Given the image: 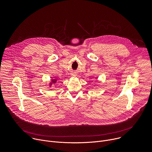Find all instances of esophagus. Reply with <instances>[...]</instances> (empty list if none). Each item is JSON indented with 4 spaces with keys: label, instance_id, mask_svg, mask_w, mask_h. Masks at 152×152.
Masks as SVG:
<instances>
[{
    "label": "esophagus",
    "instance_id": "1",
    "mask_svg": "<svg viewBox=\"0 0 152 152\" xmlns=\"http://www.w3.org/2000/svg\"><path fill=\"white\" fill-rule=\"evenodd\" d=\"M72 75H73V76H76V75H75V74H74V73H73V74H72Z\"/></svg>",
    "mask_w": 152,
    "mask_h": 152
}]
</instances>
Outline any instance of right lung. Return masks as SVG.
Returning <instances> with one entry per match:
<instances>
[{
    "label": "right lung",
    "instance_id": "right-lung-1",
    "mask_svg": "<svg viewBox=\"0 0 152 152\" xmlns=\"http://www.w3.org/2000/svg\"><path fill=\"white\" fill-rule=\"evenodd\" d=\"M56 79H52V82L50 83V86H51V85H52V83H56Z\"/></svg>",
    "mask_w": 152,
    "mask_h": 152
}]
</instances>
